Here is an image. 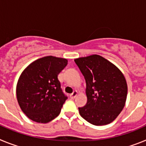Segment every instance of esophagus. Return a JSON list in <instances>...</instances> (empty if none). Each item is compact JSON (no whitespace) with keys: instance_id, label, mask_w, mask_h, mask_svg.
I'll use <instances>...</instances> for the list:
<instances>
[{"instance_id":"obj_1","label":"esophagus","mask_w":146,"mask_h":146,"mask_svg":"<svg viewBox=\"0 0 146 146\" xmlns=\"http://www.w3.org/2000/svg\"><path fill=\"white\" fill-rule=\"evenodd\" d=\"M77 95V91H73V93H72V94H71L70 95H69V96H70L71 99H74Z\"/></svg>"}]
</instances>
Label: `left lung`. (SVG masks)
I'll return each instance as SVG.
<instances>
[{"label":"left lung","mask_w":146,"mask_h":146,"mask_svg":"<svg viewBox=\"0 0 146 146\" xmlns=\"http://www.w3.org/2000/svg\"><path fill=\"white\" fill-rule=\"evenodd\" d=\"M84 76L88 101L78 108L85 120L95 126L111 123L126 102L127 84L124 76L112 63L98 55L74 60Z\"/></svg>","instance_id":"8db88e82"}]
</instances>
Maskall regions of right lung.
Masks as SVG:
<instances>
[{"mask_svg": "<svg viewBox=\"0 0 146 146\" xmlns=\"http://www.w3.org/2000/svg\"><path fill=\"white\" fill-rule=\"evenodd\" d=\"M65 58L46 56L30 64L17 85V98L23 112L32 121L48 123L60 113L67 96L58 75L67 65Z\"/></svg>", "mask_w": 146, "mask_h": 146, "instance_id": "1", "label": "right lung"}]
</instances>
